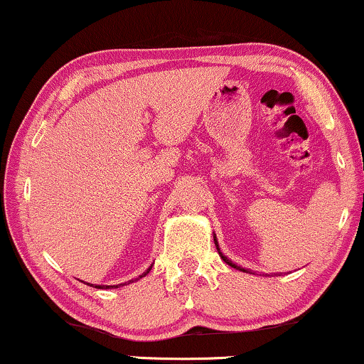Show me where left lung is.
I'll list each match as a JSON object with an SVG mask.
<instances>
[{"mask_svg":"<svg viewBox=\"0 0 364 364\" xmlns=\"http://www.w3.org/2000/svg\"><path fill=\"white\" fill-rule=\"evenodd\" d=\"M213 242H215V247H217V252H218V255H220V257H222V260H223V262H225V263H227V265H230L232 268H235V270H240V272L250 273V272H248V270H245V268H242V267H237V265H235V263H233L232 260H228V258H227L225 255H223V253L220 252V248H218V242H217V237H215V233H213Z\"/></svg>","mask_w":364,"mask_h":364,"instance_id":"1","label":"left lung"}]
</instances>
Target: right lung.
Instances as JSON below:
<instances>
[{"label":"right lung","instance_id":"right-lung-1","mask_svg":"<svg viewBox=\"0 0 364 364\" xmlns=\"http://www.w3.org/2000/svg\"><path fill=\"white\" fill-rule=\"evenodd\" d=\"M152 265H154V263H152ZM152 265H151V267H149V268H147V270L142 273V275H139L137 278H134V280H141V278H142V277H146V275H147V273L152 270ZM134 280H129V282H126V283H121V285H122V287H124V285H129V283H132ZM121 285H96V288H119V287H121ZM91 287H92V285H91Z\"/></svg>","mask_w":364,"mask_h":364}]
</instances>
